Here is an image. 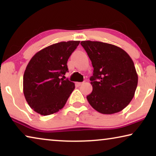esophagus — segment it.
<instances>
[{"label": "esophagus", "instance_id": "obj_1", "mask_svg": "<svg viewBox=\"0 0 156 156\" xmlns=\"http://www.w3.org/2000/svg\"><path fill=\"white\" fill-rule=\"evenodd\" d=\"M83 84H84V82H76V84L77 85L78 87H80V86H81V85H82Z\"/></svg>", "mask_w": 156, "mask_h": 156}]
</instances>
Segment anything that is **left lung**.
Returning a JSON list of instances; mask_svg holds the SVG:
<instances>
[{
	"label": "left lung",
	"mask_w": 156,
	"mask_h": 156,
	"mask_svg": "<svg viewBox=\"0 0 156 156\" xmlns=\"http://www.w3.org/2000/svg\"><path fill=\"white\" fill-rule=\"evenodd\" d=\"M94 67L93 90L87 97L98 112L112 114L126 107L133 98L138 75L133 62L124 50L105 42L82 41Z\"/></svg>",
	"instance_id": "obj_1"
}]
</instances>
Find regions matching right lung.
<instances>
[{"label":"right lung","mask_w":156,"mask_h":156,"mask_svg":"<svg viewBox=\"0 0 156 156\" xmlns=\"http://www.w3.org/2000/svg\"><path fill=\"white\" fill-rule=\"evenodd\" d=\"M80 41L61 42L36 53L30 60L23 76V93L31 108L42 116L59 112L75 88L64 80L67 61Z\"/></svg>","instance_id":"1"}]
</instances>
